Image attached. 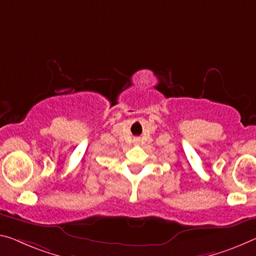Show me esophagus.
<instances>
[{"label":"esophagus","instance_id":"obj_1","mask_svg":"<svg viewBox=\"0 0 256 256\" xmlns=\"http://www.w3.org/2000/svg\"><path fill=\"white\" fill-rule=\"evenodd\" d=\"M136 142H138V140H136Z\"/></svg>","mask_w":256,"mask_h":256}]
</instances>
